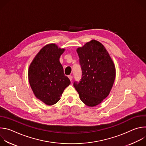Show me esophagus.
I'll return each instance as SVG.
<instances>
[{"mask_svg":"<svg viewBox=\"0 0 146 146\" xmlns=\"http://www.w3.org/2000/svg\"><path fill=\"white\" fill-rule=\"evenodd\" d=\"M68 77H69V78L70 79V80L72 81V79H73V76H69Z\"/></svg>","mask_w":146,"mask_h":146,"instance_id":"esophagus-1","label":"esophagus"}]
</instances>
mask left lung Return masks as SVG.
Here are the masks:
<instances>
[{"mask_svg": "<svg viewBox=\"0 0 146 146\" xmlns=\"http://www.w3.org/2000/svg\"><path fill=\"white\" fill-rule=\"evenodd\" d=\"M82 78L73 86L81 100L90 107L100 104L110 94L115 78V68L109 52L99 41L92 40L77 49Z\"/></svg>", "mask_w": 146, "mask_h": 146, "instance_id": "obj_1", "label": "left lung"}]
</instances>
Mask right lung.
Masks as SVG:
<instances>
[{
  "mask_svg": "<svg viewBox=\"0 0 146 146\" xmlns=\"http://www.w3.org/2000/svg\"><path fill=\"white\" fill-rule=\"evenodd\" d=\"M54 44L46 45L35 56L28 70V79L35 96L47 105L56 103L70 81L59 62L65 51Z\"/></svg>",
  "mask_w": 146,
  "mask_h": 146,
  "instance_id": "right-lung-1",
  "label": "right lung"
}]
</instances>
